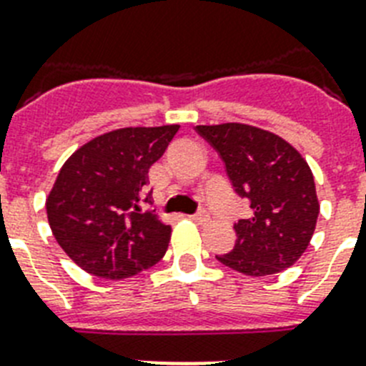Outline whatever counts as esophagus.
Segmentation results:
<instances>
[{"mask_svg": "<svg viewBox=\"0 0 366 366\" xmlns=\"http://www.w3.org/2000/svg\"><path fill=\"white\" fill-rule=\"evenodd\" d=\"M190 219L194 220V222H207V220H209V213H207V211L205 209H200V211H196L194 215H190Z\"/></svg>", "mask_w": 366, "mask_h": 366, "instance_id": "34e87169", "label": "esophagus"}]
</instances>
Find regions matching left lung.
<instances>
[{
	"label": "left lung",
	"mask_w": 366,
	"mask_h": 366,
	"mask_svg": "<svg viewBox=\"0 0 366 366\" xmlns=\"http://www.w3.org/2000/svg\"><path fill=\"white\" fill-rule=\"evenodd\" d=\"M219 153L235 194L249 200V219L234 224V249L220 264L250 277L280 273L310 243L320 205L309 164L288 142L243 123L198 125Z\"/></svg>",
	"instance_id": "obj_1"
}]
</instances>
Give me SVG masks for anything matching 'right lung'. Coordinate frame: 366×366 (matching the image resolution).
<instances>
[{
	"label": "right lung",
	"instance_id": "obj_1",
	"mask_svg": "<svg viewBox=\"0 0 366 366\" xmlns=\"http://www.w3.org/2000/svg\"><path fill=\"white\" fill-rule=\"evenodd\" d=\"M179 125L127 127L87 142L57 174L46 200L52 234L69 258L101 279H129L164 256L170 226L144 211L147 172Z\"/></svg>",
	"mask_w": 366,
	"mask_h": 366
}]
</instances>
